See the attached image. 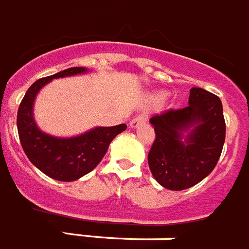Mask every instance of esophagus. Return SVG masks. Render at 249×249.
<instances>
[{"label": "esophagus", "instance_id": "esophagus-1", "mask_svg": "<svg viewBox=\"0 0 249 249\" xmlns=\"http://www.w3.org/2000/svg\"><path fill=\"white\" fill-rule=\"evenodd\" d=\"M148 120V116L146 113H141L139 114L137 117H135L132 121H131V123H129V126L132 127V128H136V127H139L140 124H142V123H145L146 121Z\"/></svg>", "mask_w": 249, "mask_h": 249}]
</instances>
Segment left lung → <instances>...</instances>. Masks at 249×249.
I'll use <instances>...</instances> for the list:
<instances>
[{
    "label": "left lung",
    "instance_id": "8db88e82",
    "mask_svg": "<svg viewBox=\"0 0 249 249\" xmlns=\"http://www.w3.org/2000/svg\"><path fill=\"white\" fill-rule=\"evenodd\" d=\"M150 122L156 137L148 152V166L160 185L184 190L213 171L226 141L219 97L203 88H191L188 107L167 109ZM191 126L195 128L182 142V132Z\"/></svg>",
    "mask_w": 249,
    "mask_h": 249
}]
</instances>
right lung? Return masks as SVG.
<instances>
[{
    "instance_id": "right-lung-1",
    "label": "right lung",
    "mask_w": 249,
    "mask_h": 249,
    "mask_svg": "<svg viewBox=\"0 0 249 249\" xmlns=\"http://www.w3.org/2000/svg\"><path fill=\"white\" fill-rule=\"evenodd\" d=\"M86 71L84 68L74 67L36 80L27 89L18 110V137L25 154L40 171L59 181H74L90 173L101 162L112 140L127 128L124 123L97 127L71 139L53 137L37 128L33 117V106L40 89L53 79Z\"/></svg>"
}]
</instances>
